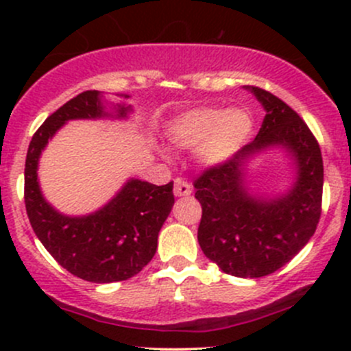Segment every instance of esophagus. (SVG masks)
Instances as JSON below:
<instances>
[{
    "label": "esophagus",
    "instance_id": "34e87169",
    "mask_svg": "<svg viewBox=\"0 0 351 351\" xmlns=\"http://www.w3.org/2000/svg\"><path fill=\"white\" fill-rule=\"evenodd\" d=\"M175 195L176 197H189L192 193V186H190L189 182H185L183 178H176L175 180Z\"/></svg>",
    "mask_w": 351,
    "mask_h": 351
}]
</instances>
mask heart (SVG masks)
Returning a JSON list of instances; mask_svg holds the SVG:
<instances>
[{
    "label": "heart",
    "instance_id": "heart-1",
    "mask_svg": "<svg viewBox=\"0 0 351 351\" xmlns=\"http://www.w3.org/2000/svg\"><path fill=\"white\" fill-rule=\"evenodd\" d=\"M253 117L244 108H195L180 115L169 127V137L183 149H195L204 166L231 161L253 134Z\"/></svg>",
    "mask_w": 351,
    "mask_h": 351
}]
</instances>
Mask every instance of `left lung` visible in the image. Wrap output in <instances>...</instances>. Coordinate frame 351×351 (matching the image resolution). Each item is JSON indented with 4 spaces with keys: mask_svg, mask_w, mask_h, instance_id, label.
<instances>
[{
    "mask_svg": "<svg viewBox=\"0 0 351 351\" xmlns=\"http://www.w3.org/2000/svg\"><path fill=\"white\" fill-rule=\"evenodd\" d=\"M246 90L265 108L260 132L231 161L205 169L193 185L202 204L198 244L205 256L224 274L258 278L289 263L313 238L324 169L319 144L306 122L275 95L256 86ZM271 147L291 156L296 180L282 196L251 194L247 165Z\"/></svg>",
    "mask_w": 351,
    "mask_h": 351,
    "instance_id": "8db88e82",
    "label": "left lung"
}]
</instances>
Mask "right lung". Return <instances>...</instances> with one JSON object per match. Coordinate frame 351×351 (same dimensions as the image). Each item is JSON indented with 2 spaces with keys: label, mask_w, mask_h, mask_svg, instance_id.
Here are the masks:
<instances>
[{
  "label": "right lung",
  "mask_w": 351,
  "mask_h": 351,
  "mask_svg": "<svg viewBox=\"0 0 351 351\" xmlns=\"http://www.w3.org/2000/svg\"><path fill=\"white\" fill-rule=\"evenodd\" d=\"M130 112L132 107L125 104L107 112L100 91H83L45 119L32 137L25 161V207L34 232L62 268L93 284L127 280L153 260L158 234L175 204L173 182L158 186L130 178L98 210L66 215L42 195L38 159L69 120L127 119Z\"/></svg>",
  "instance_id": "right-lung-1"
}]
</instances>
